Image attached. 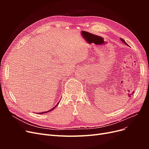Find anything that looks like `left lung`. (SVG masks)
I'll list each match as a JSON object with an SVG mask.
<instances>
[{
  "label": "left lung",
  "instance_id": "8db88e82",
  "mask_svg": "<svg viewBox=\"0 0 149 149\" xmlns=\"http://www.w3.org/2000/svg\"><path fill=\"white\" fill-rule=\"evenodd\" d=\"M121 40L123 42H124V44H126V45H127V43L126 42H125V41L124 40V39H123V38H121Z\"/></svg>",
  "mask_w": 149,
  "mask_h": 149
}]
</instances>
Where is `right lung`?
I'll return each mask as SVG.
<instances>
[{
    "mask_svg": "<svg viewBox=\"0 0 149 149\" xmlns=\"http://www.w3.org/2000/svg\"><path fill=\"white\" fill-rule=\"evenodd\" d=\"M58 103H57V105H56V106H55V107H53V108H52V109H51V110H49V111H46V112H40V113H38V114H43V113H46V112H51V111H52L53 110V109H54L55 107H56V106H57L58 105Z\"/></svg>",
    "mask_w": 149,
    "mask_h": 149,
    "instance_id": "add662e5",
    "label": "right lung"
}]
</instances>
